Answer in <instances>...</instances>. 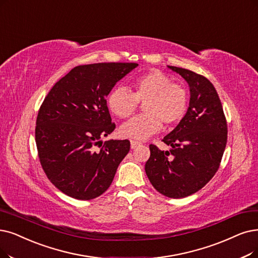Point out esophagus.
Here are the masks:
<instances>
[{"instance_id":"1","label":"esophagus","mask_w":258,"mask_h":258,"mask_svg":"<svg viewBox=\"0 0 258 258\" xmlns=\"http://www.w3.org/2000/svg\"><path fill=\"white\" fill-rule=\"evenodd\" d=\"M130 144H131V148H132V149H136L138 146L141 145L140 142L135 141V140H131V141H130Z\"/></svg>"}]
</instances>
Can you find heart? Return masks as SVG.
I'll return each instance as SVG.
<instances>
[{"mask_svg":"<svg viewBox=\"0 0 258 258\" xmlns=\"http://www.w3.org/2000/svg\"><path fill=\"white\" fill-rule=\"evenodd\" d=\"M132 93L123 87L113 89L107 98L109 110L119 118L135 113L143 102V113L119 128L123 138L145 140L158 132L162 122L171 126L185 115L188 106V93L182 85L171 82L163 72L153 70L131 81Z\"/></svg>","mask_w":258,"mask_h":258,"instance_id":"b5f03b06","label":"heart"}]
</instances>
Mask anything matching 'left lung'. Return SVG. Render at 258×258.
<instances>
[{"mask_svg":"<svg viewBox=\"0 0 258 258\" xmlns=\"http://www.w3.org/2000/svg\"><path fill=\"white\" fill-rule=\"evenodd\" d=\"M189 86L186 114L162 140L170 150L149 145L147 177L166 197L179 199L201 189L218 170L228 141V125L220 98L212 82L194 72L170 67Z\"/></svg>","mask_w":258,"mask_h":258,"instance_id":"8db88e82","label":"left lung"}]
</instances>
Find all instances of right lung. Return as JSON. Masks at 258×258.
Segmentation results:
<instances>
[{
  "mask_svg": "<svg viewBox=\"0 0 258 258\" xmlns=\"http://www.w3.org/2000/svg\"><path fill=\"white\" fill-rule=\"evenodd\" d=\"M138 63L78 66L57 81L36 121V145L48 180L63 194L91 200L104 194L130 150L128 140L102 143L115 129L106 97Z\"/></svg>",
  "mask_w": 258,
  "mask_h": 258,
  "instance_id": "add662e5",
  "label": "right lung"
}]
</instances>
